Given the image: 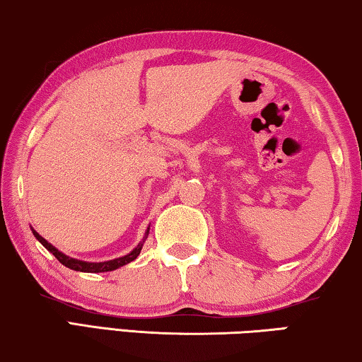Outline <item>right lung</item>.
Masks as SVG:
<instances>
[{
  "instance_id": "obj_1",
  "label": "right lung",
  "mask_w": 362,
  "mask_h": 362,
  "mask_svg": "<svg viewBox=\"0 0 362 362\" xmlns=\"http://www.w3.org/2000/svg\"><path fill=\"white\" fill-rule=\"evenodd\" d=\"M33 235L37 237V239L41 242V245H43L46 250H49L54 257L61 262L64 266H67V268L74 269V271H81V272H107V271H114L117 268H122V266H125L128 263H132L133 259L138 258V255L141 253V248L142 244H144L147 234H149V228L146 230V235L142 242H139L138 247L133 248V252H129L125 257H120V258H115V259H109V262H103V263H90V262H81V259H75V258H70L67 255H64L62 252H59L54 245H51L49 242L46 239H43L37 230L32 229Z\"/></svg>"
}]
</instances>
